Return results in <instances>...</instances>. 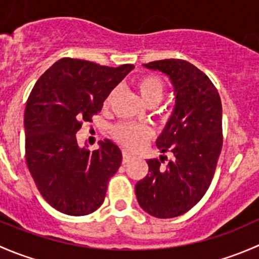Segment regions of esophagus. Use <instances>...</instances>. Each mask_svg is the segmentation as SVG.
<instances>
[{"instance_id":"1","label":"esophagus","mask_w":259,"mask_h":259,"mask_svg":"<svg viewBox=\"0 0 259 259\" xmlns=\"http://www.w3.org/2000/svg\"><path fill=\"white\" fill-rule=\"evenodd\" d=\"M133 159V155L130 153H127L126 150L122 151V163H127V161H130Z\"/></svg>"}]
</instances>
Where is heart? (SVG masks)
Returning a JSON list of instances; mask_svg holds the SVG:
<instances>
[{
	"label": "heart",
	"mask_w": 259,
	"mask_h": 259,
	"mask_svg": "<svg viewBox=\"0 0 259 259\" xmlns=\"http://www.w3.org/2000/svg\"><path fill=\"white\" fill-rule=\"evenodd\" d=\"M137 88L139 90L140 96L148 105H156L160 103L165 94V83L158 76V75H144L137 80ZM115 91H111L108 98L105 99V106L110 104L111 98L114 96ZM113 135L115 139L121 145L129 149L140 148L149 138L153 135V130L144 124H137V122H120L115 125L113 129Z\"/></svg>",
	"instance_id": "obj_1"
}]
</instances>
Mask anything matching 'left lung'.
Here are the masks:
<instances>
[{"label":"left lung","instance_id":"8db88e82","mask_svg":"<svg viewBox=\"0 0 259 259\" xmlns=\"http://www.w3.org/2000/svg\"><path fill=\"white\" fill-rule=\"evenodd\" d=\"M168 75L176 105L165 129L156 140L161 153L149 159V173L135 185L140 207L155 218H174L192 209L209 188L223 145L222 101L209 77L190 62L166 59L144 64Z\"/></svg>","mask_w":259,"mask_h":259}]
</instances>
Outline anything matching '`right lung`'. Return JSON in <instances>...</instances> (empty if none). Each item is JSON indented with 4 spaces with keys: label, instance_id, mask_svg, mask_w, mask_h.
Here are the masks:
<instances>
[{
    "label": "right lung",
    "instance_id": "add662e5",
    "mask_svg": "<svg viewBox=\"0 0 259 259\" xmlns=\"http://www.w3.org/2000/svg\"><path fill=\"white\" fill-rule=\"evenodd\" d=\"M64 57L33 86L25 109L26 163L44 199L69 215H86L104 203L109 179L121 164L113 142L79 148L76 133L100 113L111 90L132 70Z\"/></svg>",
    "mask_w": 259,
    "mask_h": 259
}]
</instances>
